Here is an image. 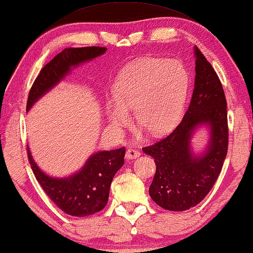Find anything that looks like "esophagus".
<instances>
[{
    "instance_id": "esophagus-1",
    "label": "esophagus",
    "mask_w": 253,
    "mask_h": 253,
    "mask_svg": "<svg viewBox=\"0 0 253 253\" xmlns=\"http://www.w3.org/2000/svg\"><path fill=\"white\" fill-rule=\"evenodd\" d=\"M140 151L139 150H136V149H134V148H129L127 149V151H126V159H136V158H139L140 157Z\"/></svg>"
}]
</instances>
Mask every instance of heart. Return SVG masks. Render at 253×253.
Returning <instances> with one entry per match:
<instances>
[{
	"label": "heart",
	"mask_w": 253,
	"mask_h": 253,
	"mask_svg": "<svg viewBox=\"0 0 253 253\" xmlns=\"http://www.w3.org/2000/svg\"><path fill=\"white\" fill-rule=\"evenodd\" d=\"M189 73L175 60L153 57L126 65L113 85V97L105 101L109 126L121 132L131 121L150 135L169 131L179 121L189 92Z\"/></svg>",
	"instance_id": "heart-1"
}]
</instances>
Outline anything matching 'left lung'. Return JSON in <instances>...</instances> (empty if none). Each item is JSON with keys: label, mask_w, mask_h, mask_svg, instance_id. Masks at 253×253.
Instances as JSON below:
<instances>
[{"label": "left lung", "mask_w": 253, "mask_h": 253, "mask_svg": "<svg viewBox=\"0 0 253 253\" xmlns=\"http://www.w3.org/2000/svg\"><path fill=\"white\" fill-rule=\"evenodd\" d=\"M194 56V88L182 121L167 138L143 148L157 166L150 197L170 211L189 210L206 198L218 179L228 151L227 100L222 84L197 46ZM202 126L210 129V141L205 150L196 154L191 140Z\"/></svg>", "instance_id": "left-lung-1"}]
</instances>
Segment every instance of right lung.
Listing matches in <instances>:
<instances>
[{
  "mask_svg": "<svg viewBox=\"0 0 253 253\" xmlns=\"http://www.w3.org/2000/svg\"><path fill=\"white\" fill-rule=\"evenodd\" d=\"M106 47H69L55 55L41 70L29 93L26 112L57 85L72 69L104 54ZM126 148L97 151L87 159L79 171L64 178L46 174L35 163L28 148V156L35 178L47 197L66 214L86 216L101 211L109 200L110 185L124 165Z\"/></svg>",
  "mask_w": 253,
  "mask_h": 253,
  "instance_id": "1",
  "label": "right lung"
}]
</instances>
